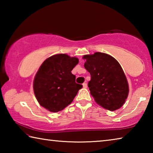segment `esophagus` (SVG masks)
Listing matches in <instances>:
<instances>
[{"label":"esophagus","instance_id":"34e87169","mask_svg":"<svg viewBox=\"0 0 153 153\" xmlns=\"http://www.w3.org/2000/svg\"><path fill=\"white\" fill-rule=\"evenodd\" d=\"M82 86H83V88H87V84H86V82H84V84H82Z\"/></svg>","mask_w":153,"mask_h":153}]
</instances>
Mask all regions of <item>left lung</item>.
<instances>
[{"instance_id": "left-lung-1", "label": "left lung", "mask_w": 153, "mask_h": 153, "mask_svg": "<svg viewBox=\"0 0 153 153\" xmlns=\"http://www.w3.org/2000/svg\"><path fill=\"white\" fill-rule=\"evenodd\" d=\"M82 58L86 60L84 67L91 76L88 86L95 102L108 111L121 108L128 97L129 85L119 62L100 52Z\"/></svg>"}]
</instances>
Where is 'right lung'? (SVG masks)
<instances>
[{
  "label": "right lung",
  "mask_w": 153,
  "mask_h": 153,
  "mask_svg": "<svg viewBox=\"0 0 153 153\" xmlns=\"http://www.w3.org/2000/svg\"><path fill=\"white\" fill-rule=\"evenodd\" d=\"M79 59L67 54H56L46 59L36 73L33 92L39 104L53 113L70 105L82 86L76 83L71 70Z\"/></svg>",
  "instance_id": "obj_1"
}]
</instances>
